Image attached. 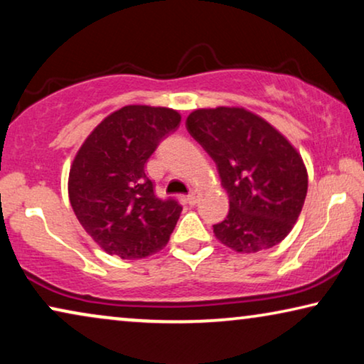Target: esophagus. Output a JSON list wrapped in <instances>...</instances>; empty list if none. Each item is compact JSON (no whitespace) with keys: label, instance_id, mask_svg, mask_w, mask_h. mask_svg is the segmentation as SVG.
Wrapping results in <instances>:
<instances>
[{"label":"esophagus","instance_id":"obj_1","mask_svg":"<svg viewBox=\"0 0 364 364\" xmlns=\"http://www.w3.org/2000/svg\"><path fill=\"white\" fill-rule=\"evenodd\" d=\"M198 198H200V192H198V191H192V192L187 196V203H188V205H192V207L197 205Z\"/></svg>","mask_w":364,"mask_h":364}]
</instances>
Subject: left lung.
I'll use <instances>...</instances> for the list:
<instances>
[{"label":"left lung","instance_id":"8db88e82","mask_svg":"<svg viewBox=\"0 0 364 364\" xmlns=\"http://www.w3.org/2000/svg\"><path fill=\"white\" fill-rule=\"evenodd\" d=\"M186 126L217 164L230 200L225 220L213 225L218 240L240 253L280 243L298 220L308 191L296 149L243 107L197 109Z\"/></svg>","mask_w":364,"mask_h":364}]
</instances>
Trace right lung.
Instances as JSON below:
<instances>
[{"label": "right lung", "instance_id": "obj_1", "mask_svg": "<svg viewBox=\"0 0 364 364\" xmlns=\"http://www.w3.org/2000/svg\"><path fill=\"white\" fill-rule=\"evenodd\" d=\"M181 114L167 107L126 106L107 116L79 149L69 171V200L92 240L124 260L166 245L182 207L159 198L146 162Z\"/></svg>", "mask_w": 364, "mask_h": 364}]
</instances>
